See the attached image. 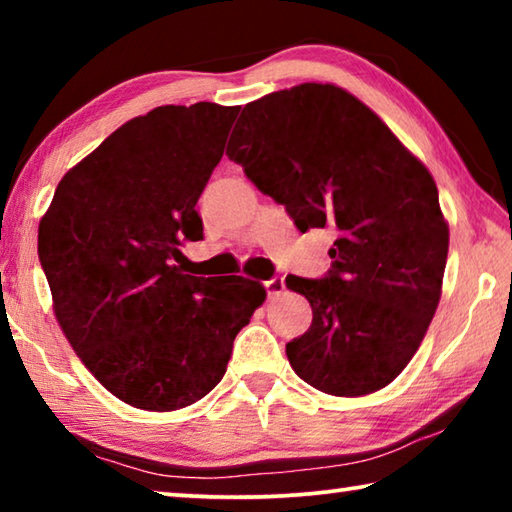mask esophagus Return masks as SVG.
Wrapping results in <instances>:
<instances>
[{"label":"esophagus","mask_w":512,"mask_h":512,"mask_svg":"<svg viewBox=\"0 0 512 512\" xmlns=\"http://www.w3.org/2000/svg\"><path fill=\"white\" fill-rule=\"evenodd\" d=\"M264 287H266L268 298H277V296H282L284 289H287V284H284V277L275 275V277H271V280L264 282Z\"/></svg>","instance_id":"1"}]
</instances>
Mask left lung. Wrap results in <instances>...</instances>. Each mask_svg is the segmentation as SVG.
<instances>
[{
	"label": "left lung",
	"mask_w": 512,
	"mask_h": 512,
	"mask_svg": "<svg viewBox=\"0 0 512 512\" xmlns=\"http://www.w3.org/2000/svg\"><path fill=\"white\" fill-rule=\"evenodd\" d=\"M225 155L300 232L336 235L325 277H287L314 311L307 332L287 343L296 375L336 397L391 384L418 352L443 293L449 228L429 169L366 103L332 83L246 103Z\"/></svg>",
	"instance_id": "1"
}]
</instances>
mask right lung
Here are the masks:
<instances>
[{
    "instance_id": "right-lung-1",
    "label": "right lung",
    "mask_w": 512,
    "mask_h": 512,
    "mask_svg": "<svg viewBox=\"0 0 512 512\" xmlns=\"http://www.w3.org/2000/svg\"><path fill=\"white\" fill-rule=\"evenodd\" d=\"M239 106H160L126 121L60 180L38 255L69 345L103 388L144 411L205 397L266 300L241 275L183 271L203 239L198 196Z\"/></svg>"
}]
</instances>
